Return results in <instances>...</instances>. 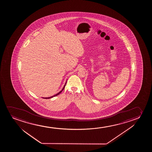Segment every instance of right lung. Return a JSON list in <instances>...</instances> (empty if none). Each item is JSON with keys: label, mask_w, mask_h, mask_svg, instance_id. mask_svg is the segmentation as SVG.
<instances>
[{"label": "right lung", "mask_w": 152, "mask_h": 152, "mask_svg": "<svg viewBox=\"0 0 152 152\" xmlns=\"http://www.w3.org/2000/svg\"><path fill=\"white\" fill-rule=\"evenodd\" d=\"M67 81H66V83H65V85L64 86V87H63V88L61 90V91H60L59 92H58V94H55V95H54V96H50V97H48V98H44V99H50V98H53V97H54V96H58V95L59 94H61V92H62V91L63 90H64V89L65 87V85H66V83Z\"/></svg>", "instance_id": "1"}]
</instances>
